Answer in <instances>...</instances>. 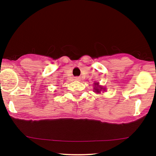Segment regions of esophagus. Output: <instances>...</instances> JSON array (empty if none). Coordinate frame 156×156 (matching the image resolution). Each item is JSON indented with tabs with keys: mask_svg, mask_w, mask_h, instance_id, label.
<instances>
[{
	"mask_svg": "<svg viewBox=\"0 0 156 156\" xmlns=\"http://www.w3.org/2000/svg\"><path fill=\"white\" fill-rule=\"evenodd\" d=\"M75 80H80V77H76V78H75Z\"/></svg>",
	"mask_w": 156,
	"mask_h": 156,
	"instance_id": "1",
	"label": "esophagus"
}]
</instances>
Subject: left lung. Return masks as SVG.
Returning <instances> with one entry per match:
<instances>
[{"label":"left lung","instance_id":"left-lung-1","mask_svg":"<svg viewBox=\"0 0 156 156\" xmlns=\"http://www.w3.org/2000/svg\"><path fill=\"white\" fill-rule=\"evenodd\" d=\"M96 85L97 86L95 87V89H95V92H98V93H100V92H101V91L102 90V89H103V88H102L101 87H100L99 84H98V83H96L95 84H94V85H95V86Z\"/></svg>","mask_w":156,"mask_h":156}]
</instances>
